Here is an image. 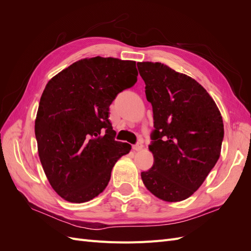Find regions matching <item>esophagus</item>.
I'll return each mask as SVG.
<instances>
[{
    "label": "esophagus",
    "instance_id": "obj_1",
    "mask_svg": "<svg viewBox=\"0 0 251 251\" xmlns=\"http://www.w3.org/2000/svg\"><path fill=\"white\" fill-rule=\"evenodd\" d=\"M142 149H143V143L142 142H138V143H136L133 146L134 151H141Z\"/></svg>",
    "mask_w": 251,
    "mask_h": 251
}]
</instances>
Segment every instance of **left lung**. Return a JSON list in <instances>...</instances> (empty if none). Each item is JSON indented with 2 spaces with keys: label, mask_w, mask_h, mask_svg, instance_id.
<instances>
[{
  "label": "left lung",
  "mask_w": 251,
  "mask_h": 251,
  "mask_svg": "<svg viewBox=\"0 0 251 251\" xmlns=\"http://www.w3.org/2000/svg\"><path fill=\"white\" fill-rule=\"evenodd\" d=\"M137 67L155 127L149 146L154 164L141 179L157 198L180 202L202 185L221 154V113L207 91L186 74L161 63Z\"/></svg>",
  "instance_id": "8db88e82"
}]
</instances>
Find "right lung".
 Instances as JSON below:
<instances>
[{
  "mask_svg": "<svg viewBox=\"0 0 251 251\" xmlns=\"http://www.w3.org/2000/svg\"><path fill=\"white\" fill-rule=\"evenodd\" d=\"M134 60L95 56L73 63L46 85L35 118L37 151L50 185L68 202L92 200L131 151L114 139L109 107L137 81Z\"/></svg>",
  "mask_w": 251,
  "mask_h": 251,
  "instance_id": "right-lung-1",
  "label": "right lung"
}]
</instances>
